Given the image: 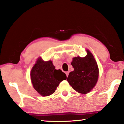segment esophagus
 <instances>
[{"label":"esophagus","instance_id":"34e87169","mask_svg":"<svg viewBox=\"0 0 124 124\" xmlns=\"http://www.w3.org/2000/svg\"><path fill=\"white\" fill-rule=\"evenodd\" d=\"M66 76H67V77H68V75H69V72H66Z\"/></svg>","mask_w":124,"mask_h":124}]
</instances>
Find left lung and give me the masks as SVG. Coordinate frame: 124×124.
<instances>
[{
	"instance_id": "obj_1",
	"label": "left lung",
	"mask_w": 124,
	"mask_h": 124,
	"mask_svg": "<svg viewBox=\"0 0 124 124\" xmlns=\"http://www.w3.org/2000/svg\"><path fill=\"white\" fill-rule=\"evenodd\" d=\"M85 57L73 58L71 63L74 71L71 72L67 81L74 90L81 93L89 92L96 85L99 77V68L93 55L87 50Z\"/></svg>"
}]
</instances>
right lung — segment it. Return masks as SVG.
<instances>
[{"instance_id":"1","label":"right lung","mask_w":124,"mask_h":124,"mask_svg":"<svg viewBox=\"0 0 124 124\" xmlns=\"http://www.w3.org/2000/svg\"><path fill=\"white\" fill-rule=\"evenodd\" d=\"M33 87L40 95L48 96L54 93L66 75L61 70H57L51 61L44 62L39 58L31 73Z\"/></svg>"}]
</instances>
